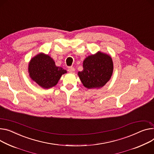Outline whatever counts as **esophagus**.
Wrapping results in <instances>:
<instances>
[{
  "instance_id": "esophagus-1",
  "label": "esophagus",
  "mask_w": 154,
  "mask_h": 154,
  "mask_svg": "<svg viewBox=\"0 0 154 154\" xmlns=\"http://www.w3.org/2000/svg\"><path fill=\"white\" fill-rule=\"evenodd\" d=\"M68 72H69V73H74V72H75V69L73 67H69V68H68Z\"/></svg>"
}]
</instances>
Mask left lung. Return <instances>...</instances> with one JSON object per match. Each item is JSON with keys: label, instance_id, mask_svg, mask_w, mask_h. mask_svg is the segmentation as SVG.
Returning a JSON list of instances; mask_svg holds the SVG:
<instances>
[{"label": "left lung", "instance_id": "1", "mask_svg": "<svg viewBox=\"0 0 154 154\" xmlns=\"http://www.w3.org/2000/svg\"><path fill=\"white\" fill-rule=\"evenodd\" d=\"M83 69L78 75L88 89H99L110 81L113 74V63L111 56L98 51L88 56L82 63Z\"/></svg>", "mask_w": 154, "mask_h": 154}]
</instances>
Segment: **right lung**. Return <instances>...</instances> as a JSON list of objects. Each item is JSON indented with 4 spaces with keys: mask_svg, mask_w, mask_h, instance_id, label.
<instances>
[{
    "mask_svg": "<svg viewBox=\"0 0 154 154\" xmlns=\"http://www.w3.org/2000/svg\"><path fill=\"white\" fill-rule=\"evenodd\" d=\"M66 73L63 68L55 65L51 56L42 52L32 57L28 64L29 77L44 89L57 85L62 75Z\"/></svg>",
    "mask_w": 154,
    "mask_h": 154,
    "instance_id": "right-lung-1",
    "label": "right lung"
}]
</instances>
